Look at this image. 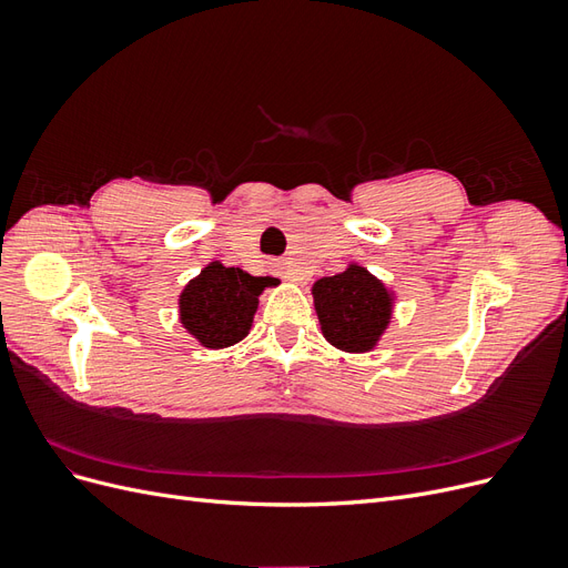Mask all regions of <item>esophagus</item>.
Wrapping results in <instances>:
<instances>
[{
    "label": "esophagus",
    "mask_w": 568,
    "mask_h": 568,
    "mask_svg": "<svg viewBox=\"0 0 568 568\" xmlns=\"http://www.w3.org/2000/svg\"><path fill=\"white\" fill-rule=\"evenodd\" d=\"M274 267L280 270V274H282V277H284L286 282H294V284H301V282H303L301 272H298V270H294V267H288L286 263H277V265H274Z\"/></svg>",
    "instance_id": "34e87169"
}]
</instances>
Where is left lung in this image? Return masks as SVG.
I'll use <instances>...</instances> for the list:
<instances>
[{
  "instance_id": "8db88e82",
  "label": "left lung",
  "mask_w": 568,
  "mask_h": 568,
  "mask_svg": "<svg viewBox=\"0 0 568 568\" xmlns=\"http://www.w3.org/2000/svg\"><path fill=\"white\" fill-rule=\"evenodd\" d=\"M395 291L365 265L348 267L313 284L322 336L343 353H369L379 346L395 311Z\"/></svg>"
}]
</instances>
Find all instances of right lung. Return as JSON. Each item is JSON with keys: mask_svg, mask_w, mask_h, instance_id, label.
<instances>
[{"mask_svg": "<svg viewBox=\"0 0 568 568\" xmlns=\"http://www.w3.org/2000/svg\"><path fill=\"white\" fill-rule=\"evenodd\" d=\"M277 286L274 277H251L242 267L211 261L178 296L182 329L199 346L220 351L248 336L257 313V298L265 288Z\"/></svg>", "mask_w": 568, "mask_h": 568, "instance_id": "obj_1", "label": "right lung"}]
</instances>
